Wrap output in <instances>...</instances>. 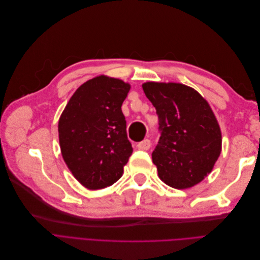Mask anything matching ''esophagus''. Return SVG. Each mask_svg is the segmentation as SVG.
Returning a JSON list of instances; mask_svg holds the SVG:
<instances>
[{"label":"esophagus","instance_id":"1","mask_svg":"<svg viewBox=\"0 0 260 260\" xmlns=\"http://www.w3.org/2000/svg\"><path fill=\"white\" fill-rule=\"evenodd\" d=\"M137 147H138L139 149H143V151H147V149H149V147H151V141L145 139V140L142 141V142L138 143Z\"/></svg>","mask_w":260,"mask_h":260}]
</instances>
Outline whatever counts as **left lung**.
<instances>
[{"label": "left lung", "instance_id": "1", "mask_svg": "<svg viewBox=\"0 0 260 260\" xmlns=\"http://www.w3.org/2000/svg\"><path fill=\"white\" fill-rule=\"evenodd\" d=\"M142 88L158 115L160 138L152 159L159 179L178 190L200 183L214 168L222 144L208 102L182 83L149 81Z\"/></svg>", "mask_w": 260, "mask_h": 260}]
</instances>
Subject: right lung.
<instances>
[{"instance_id": "obj_1", "label": "right lung", "mask_w": 260, "mask_h": 260, "mask_svg": "<svg viewBox=\"0 0 260 260\" xmlns=\"http://www.w3.org/2000/svg\"><path fill=\"white\" fill-rule=\"evenodd\" d=\"M130 84L104 75L76 90L58 121L59 146L68 169L89 190L114 184L132 154L121 105Z\"/></svg>"}]
</instances>
